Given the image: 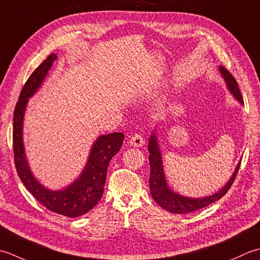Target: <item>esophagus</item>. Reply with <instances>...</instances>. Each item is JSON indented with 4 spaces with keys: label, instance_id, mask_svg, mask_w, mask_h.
Returning a JSON list of instances; mask_svg holds the SVG:
<instances>
[{
    "label": "esophagus",
    "instance_id": "1",
    "mask_svg": "<svg viewBox=\"0 0 260 260\" xmlns=\"http://www.w3.org/2000/svg\"><path fill=\"white\" fill-rule=\"evenodd\" d=\"M129 144L131 146H134V147H142V146L145 145V139H144V137H142L141 135L136 134L135 136H132L130 138Z\"/></svg>",
    "mask_w": 260,
    "mask_h": 260
}]
</instances>
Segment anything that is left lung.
<instances>
[{"instance_id": "8db88e82", "label": "left lung", "mask_w": 260, "mask_h": 260, "mask_svg": "<svg viewBox=\"0 0 260 260\" xmlns=\"http://www.w3.org/2000/svg\"><path fill=\"white\" fill-rule=\"evenodd\" d=\"M219 72L221 74L222 78H223V81L225 82L229 92L234 95V98L238 101V102L240 104H243L240 89L238 87V84L236 82V79L234 78V76H232L231 74L222 66H219ZM148 151L150 152L149 187H150L151 197L153 201H155L160 208L171 212V213H177V214L189 213V212L203 209L205 206L215 202V201L220 200L228 192V189L231 187L232 183L235 181V177L237 176V173L239 171L240 162H241V161L238 162L235 172L232 173L229 181H228L224 184V186H222L218 192H215L212 195H209V197H204V198H188L177 192H174V190L169 187V185L166 181L165 172H164L160 146L158 144L156 130L152 131L149 137Z\"/></svg>"}]
</instances>
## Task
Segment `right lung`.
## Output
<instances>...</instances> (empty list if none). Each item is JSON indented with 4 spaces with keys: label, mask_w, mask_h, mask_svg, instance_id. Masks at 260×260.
Returning <instances> with one entry per match:
<instances>
[{
    "label": "right lung",
    "mask_w": 260,
    "mask_h": 260,
    "mask_svg": "<svg viewBox=\"0 0 260 260\" xmlns=\"http://www.w3.org/2000/svg\"><path fill=\"white\" fill-rule=\"evenodd\" d=\"M56 54H51L36 68L20 93L13 114L14 162L21 182L34 198L55 213L77 218L87 213L99 203L103 195L110 160L119 152L124 139L122 132L102 135L89 149L87 161L76 179L61 189H50L42 185L31 172L23 142V121L29 99L38 92L48 75Z\"/></svg>",
    "instance_id": "right-lung-1"
}]
</instances>
